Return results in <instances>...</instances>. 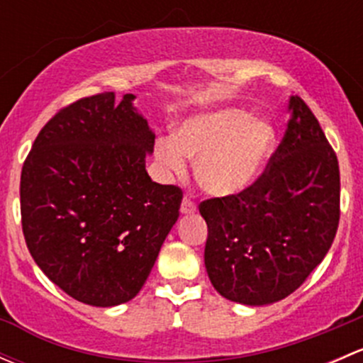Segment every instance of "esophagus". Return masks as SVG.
<instances>
[{
	"label": "esophagus",
	"mask_w": 363,
	"mask_h": 363,
	"mask_svg": "<svg viewBox=\"0 0 363 363\" xmlns=\"http://www.w3.org/2000/svg\"><path fill=\"white\" fill-rule=\"evenodd\" d=\"M181 212L182 214H193V212H196V203L191 199H188V196H184L181 203Z\"/></svg>",
	"instance_id": "1"
}]
</instances>
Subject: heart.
I'll use <instances>...</instances> for the list:
<instances>
[{
    "instance_id": "obj_1",
    "label": "heart",
    "mask_w": 363,
    "mask_h": 363,
    "mask_svg": "<svg viewBox=\"0 0 363 363\" xmlns=\"http://www.w3.org/2000/svg\"><path fill=\"white\" fill-rule=\"evenodd\" d=\"M276 149V130L242 108H223L186 121L175 140L161 138L156 156L168 174L182 175L196 160V179L214 196L247 189Z\"/></svg>"
}]
</instances>
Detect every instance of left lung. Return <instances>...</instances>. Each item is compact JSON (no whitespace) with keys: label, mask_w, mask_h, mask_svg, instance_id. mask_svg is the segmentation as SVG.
<instances>
[{"label":"left lung","mask_w":363,"mask_h":363,"mask_svg":"<svg viewBox=\"0 0 363 363\" xmlns=\"http://www.w3.org/2000/svg\"><path fill=\"white\" fill-rule=\"evenodd\" d=\"M290 111L263 174L244 191L199 207L208 226V279L232 302L265 306L294 294L337 233V156L302 98H290Z\"/></svg>","instance_id":"8db88e82"}]
</instances>
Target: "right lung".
I'll use <instances>...</instances> for the list:
<instances>
[{
    "label": "right lung",
    "mask_w": 363,
    "mask_h": 363,
    "mask_svg": "<svg viewBox=\"0 0 363 363\" xmlns=\"http://www.w3.org/2000/svg\"><path fill=\"white\" fill-rule=\"evenodd\" d=\"M133 94L80 98L40 130L21 174V219L42 272L75 300L128 302L179 218L182 189L151 181L155 133Z\"/></svg>",
    "instance_id": "add662e5"
}]
</instances>
